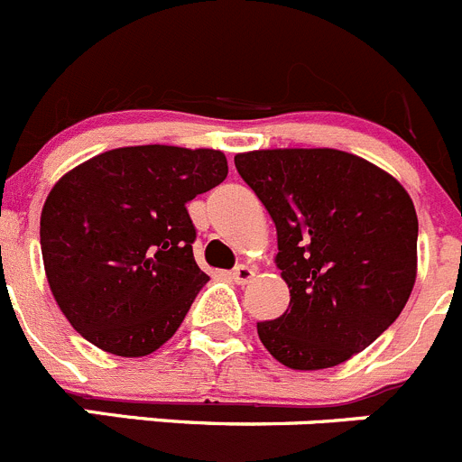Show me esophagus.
Returning a JSON list of instances; mask_svg holds the SVG:
<instances>
[{
	"mask_svg": "<svg viewBox=\"0 0 462 462\" xmlns=\"http://www.w3.org/2000/svg\"><path fill=\"white\" fill-rule=\"evenodd\" d=\"M253 278H255V269H253V266L239 264L232 269V280H235L236 284H248Z\"/></svg>",
	"mask_w": 462,
	"mask_h": 462,
	"instance_id": "esophagus-1",
	"label": "esophagus"
}]
</instances>
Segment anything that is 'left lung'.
<instances>
[{
	"instance_id": "1",
	"label": "left lung",
	"mask_w": 462,
	"mask_h": 462,
	"mask_svg": "<svg viewBox=\"0 0 462 462\" xmlns=\"http://www.w3.org/2000/svg\"><path fill=\"white\" fill-rule=\"evenodd\" d=\"M278 232L275 264L290 308L257 323L290 369H328L385 333L417 275L411 196L374 163L330 148L255 150L235 157Z\"/></svg>"
}]
</instances>
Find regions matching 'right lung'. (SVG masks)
<instances>
[{
	"mask_svg": "<svg viewBox=\"0 0 462 462\" xmlns=\"http://www.w3.org/2000/svg\"><path fill=\"white\" fill-rule=\"evenodd\" d=\"M227 178L221 150L134 145L66 172L41 214V251L72 328L141 357L175 335L209 275L193 260L187 202Z\"/></svg>",
	"mask_w": 462,
	"mask_h": 462,
	"instance_id": "1",
	"label": "right lung"
}]
</instances>
